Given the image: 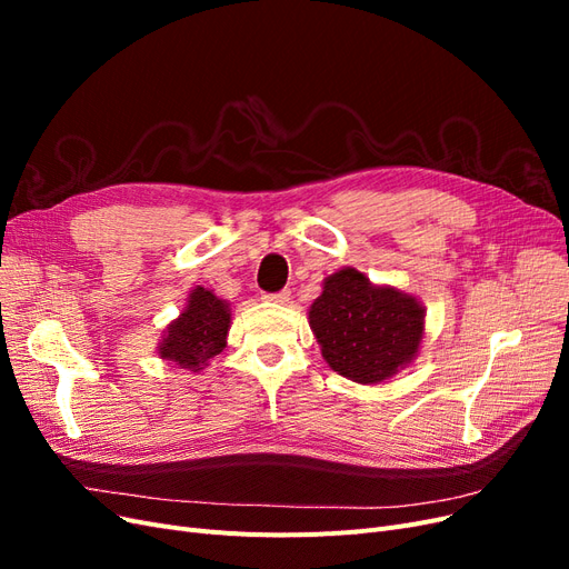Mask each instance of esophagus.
<instances>
[{"label":"esophagus","mask_w":569,"mask_h":569,"mask_svg":"<svg viewBox=\"0 0 569 569\" xmlns=\"http://www.w3.org/2000/svg\"><path fill=\"white\" fill-rule=\"evenodd\" d=\"M289 297H291V291H287V289L278 291V295H263V299H266V301H272V303H287Z\"/></svg>","instance_id":"1"}]
</instances>
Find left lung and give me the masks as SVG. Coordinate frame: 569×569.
<instances>
[{"instance_id":"8db88e82","label":"left lung","mask_w":569,"mask_h":569,"mask_svg":"<svg viewBox=\"0 0 569 569\" xmlns=\"http://www.w3.org/2000/svg\"><path fill=\"white\" fill-rule=\"evenodd\" d=\"M308 325L335 372L358 385H380L416 360L425 306L347 266L325 278L320 297L308 308Z\"/></svg>"}]
</instances>
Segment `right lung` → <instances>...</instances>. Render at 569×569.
<instances>
[{
    "mask_svg": "<svg viewBox=\"0 0 569 569\" xmlns=\"http://www.w3.org/2000/svg\"><path fill=\"white\" fill-rule=\"evenodd\" d=\"M232 308L213 289L194 287L189 291L182 313L170 322L159 341V358L176 368L201 372L228 343Z\"/></svg>",
    "mask_w": 569,
    "mask_h": 569,
    "instance_id": "right-lung-1",
    "label": "right lung"
}]
</instances>
